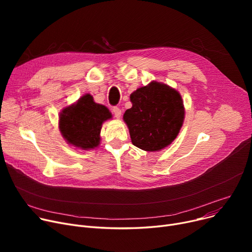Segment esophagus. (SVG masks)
<instances>
[{
    "mask_svg": "<svg viewBox=\"0 0 252 252\" xmlns=\"http://www.w3.org/2000/svg\"><path fill=\"white\" fill-rule=\"evenodd\" d=\"M113 114H114V116L116 117V118H121V116H122V109L121 108H118V107H113Z\"/></svg>",
    "mask_w": 252,
    "mask_h": 252,
    "instance_id": "1",
    "label": "esophagus"
}]
</instances>
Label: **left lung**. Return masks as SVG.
I'll use <instances>...</instances> for the list:
<instances>
[{
  "label": "left lung",
  "mask_w": 252,
  "mask_h": 252,
  "mask_svg": "<svg viewBox=\"0 0 252 252\" xmlns=\"http://www.w3.org/2000/svg\"><path fill=\"white\" fill-rule=\"evenodd\" d=\"M133 107L124 114L136 147L145 151L165 148L178 136L184 121V104L179 93L152 82L130 95Z\"/></svg>",
  "instance_id": "left-lung-1"
}]
</instances>
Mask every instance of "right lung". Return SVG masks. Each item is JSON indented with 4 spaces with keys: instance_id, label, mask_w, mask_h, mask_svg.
<instances>
[{
    "instance_id": "add662e5",
    "label": "right lung",
    "mask_w": 252,
    "mask_h": 252,
    "mask_svg": "<svg viewBox=\"0 0 252 252\" xmlns=\"http://www.w3.org/2000/svg\"><path fill=\"white\" fill-rule=\"evenodd\" d=\"M109 118V110L95 103L93 97L87 94L75 105L63 109L59 127L62 136L69 144L88 150L98 146L102 124Z\"/></svg>"
}]
</instances>
